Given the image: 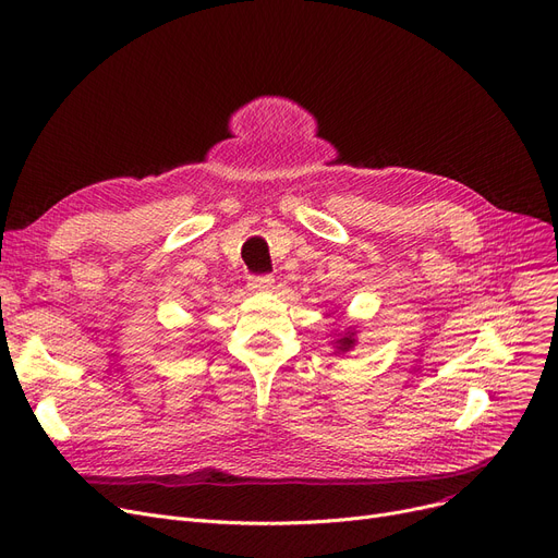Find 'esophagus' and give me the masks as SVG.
<instances>
[{
  "label": "esophagus",
  "instance_id": "34e87169",
  "mask_svg": "<svg viewBox=\"0 0 558 558\" xmlns=\"http://www.w3.org/2000/svg\"><path fill=\"white\" fill-rule=\"evenodd\" d=\"M274 276H257V278H251L248 282V289L255 294H262V292H271L274 289Z\"/></svg>",
  "mask_w": 558,
  "mask_h": 558
}]
</instances>
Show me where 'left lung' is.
<instances>
[{"label":"left lung","mask_w":558,"mask_h":558,"mask_svg":"<svg viewBox=\"0 0 558 558\" xmlns=\"http://www.w3.org/2000/svg\"><path fill=\"white\" fill-rule=\"evenodd\" d=\"M355 344H357V328L355 326H347L342 332H335V339H332L335 355H344V353L353 351Z\"/></svg>","instance_id":"8db88e82"}]
</instances>
